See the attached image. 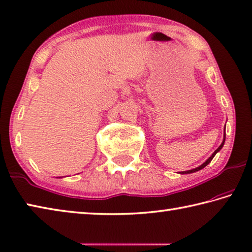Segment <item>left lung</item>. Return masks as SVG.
I'll list each match as a JSON object with an SVG mask.
<instances>
[{
    "mask_svg": "<svg viewBox=\"0 0 252 252\" xmlns=\"http://www.w3.org/2000/svg\"><path fill=\"white\" fill-rule=\"evenodd\" d=\"M225 139H226V132H224V140H222V142H221V145L220 146V147H218V148L214 151V154H213L211 157H210V158H208L206 161H205V162H204L202 165H200V167H197V168H195V169H192V170H189V171H183V172H181L182 174H188V173H193V172H196V171H198V170H202L203 168H205L206 167V165L208 164V163H210L211 162V161H212V159L213 158H214V157H215V155L218 153V151H220L221 148H222V146H224V144H225Z\"/></svg>",
    "mask_w": 252,
    "mask_h": 252,
    "instance_id": "left-lung-1",
    "label": "left lung"
}]
</instances>
